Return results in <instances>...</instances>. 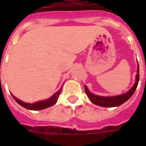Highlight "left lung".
Instances as JSON below:
<instances>
[{
    "instance_id": "left-lung-1",
    "label": "left lung",
    "mask_w": 146,
    "mask_h": 146,
    "mask_svg": "<svg viewBox=\"0 0 146 146\" xmlns=\"http://www.w3.org/2000/svg\"><path fill=\"white\" fill-rule=\"evenodd\" d=\"M138 81H139V66L138 65L136 80H135V84L125 94L117 95V96L105 97V96H98L95 94H92V92H89L87 86L84 87V90H85V93L88 95V97L92 103L99 106H102V107H115V106H119L120 105H122L131 97L138 87Z\"/></svg>"
}]
</instances>
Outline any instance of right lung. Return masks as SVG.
<instances>
[{
	"instance_id": "1",
	"label": "right lung",
	"mask_w": 146,
	"mask_h": 146,
	"mask_svg": "<svg viewBox=\"0 0 146 146\" xmlns=\"http://www.w3.org/2000/svg\"><path fill=\"white\" fill-rule=\"evenodd\" d=\"M61 90H62V88H61L57 92H55L54 95L51 96V98H49L48 99H46V100H43V101H39L36 102L35 103H27V102H22L19 99H18L17 98H15L14 95H12V97L14 98L15 101L17 102L19 104L22 106L23 107L26 108L27 110H44L45 108L50 107L51 106H53L56 103L58 98V96L60 95Z\"/></svg>"
}]
</instances>
